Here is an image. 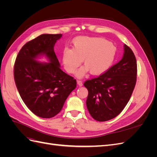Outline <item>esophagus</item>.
<instances>
[{
  "label": "esophagus",
  "instance_id": "1",
  "mask_svg": "<svg viewBox=\"0 0 157 157\" xmlns=\"http://www.w3.org/2000/svg\"><path fill=\"white\" fill-rule=\"evenodd\" d=\"M77 84L79 86H82V82L81 81V80H77Z\"/></svg>",
  "mask_w": 157,
  "mask_h": 157
}]
</instances>
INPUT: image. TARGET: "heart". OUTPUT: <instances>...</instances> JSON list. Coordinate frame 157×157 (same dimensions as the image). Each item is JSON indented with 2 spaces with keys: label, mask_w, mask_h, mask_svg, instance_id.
I'll return each mask as SVG.
<instances>
[{
  "label": "heart",
  "mask_w": 157,
  "mask_h": 157,
  "mask_svg": "<svg viewBox=\"0 0 157 157\" xmlns=\"http://www.w3.org/2000/svg\"><path fill=\"white\" fill-rule=\"evenodd\" d=\"M115 52V47L103 38L78 36L73 40L72 49L63 50V64L67 73L73 74L82 60L84 66L77 72L78 77H83L89 71L92 75H99L110 67Z\"/></svg>",
  "instance_id": "heart-1"
}]
</instances>
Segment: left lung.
<instances>
[{
  "instance_id": "left-lung-1",
  "label": "left lung",
  "mask_w": 157,
  "mask_h": 157,
  "mask_svg": "<svg viewBox=\"0 0 157 157\" xmlns=\"http://www.w3.org/2000/svg\"><path fill=\"white\" fill-rule=\"evenodd\" d=\"M122 59L98 77L86 80L88 110L99 122L113 119L129 101L137 79V62L134 52L124 44Z\"/></svg>"
}]
</instances>
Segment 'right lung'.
I'll return each mask as SVG.
<instances>
[{
  "instance_id": "obj_1",
  "label": "right lung",
  "mask_w": 157,
  "mask_h": 157,
  "mask_svg": "<svg viewBox=\"0 0 157 157\" xmlns=\"http://www.w3.org/2000/svg\"><path fill=\"white\" fill-rule=\"evenodd\" d=\"M61 36L43 34L27 42L14 63L13 77L19 94L29 110L41 118L58 115L77 86V80L60 69L54 50ZM40 55H45L50 63L36 61Z\"/></svg>"
}]
</instances>
